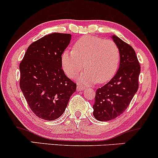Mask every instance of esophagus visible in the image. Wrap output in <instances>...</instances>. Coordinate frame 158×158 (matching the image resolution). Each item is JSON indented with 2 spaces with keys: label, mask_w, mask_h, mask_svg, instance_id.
<instances>
[{
  "label": "esophagus",
  "mask_w": 158,
  "mask_h": 158,
  "mask_svg": "<svg viewBox=\"0 0 158 158\" xmlns=\"http://www.w3.org/2000/svg\"><path fill=\"white\" fill-rule=\"evenodd\" d=\"M85 89H86L85 86L81 85V84H78V85L77 86V91H82V90H84Z\"/></svg>",
  "instance_id": "1"
}]
</instances>
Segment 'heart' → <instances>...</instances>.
Returning <instances> with one entry per match:
<instances>
[{"instance_id":"obj_1","label":"heart","mask_w":158,"mask_h":158,"mask_svg":"<svg viewBox=\"0 0 158 158\" xmlns=\"http://www.w3.org/2000/svg\"><path fill=\"white\" fill-rule=\"evenodd\" d=\"M120 57L119 47L113 40L84 36L76 41L73 50L62 52L61 60L64 72L71 78L75 77L84 66L86 69L78 78L81 82L103 84L114 77Z\"/></svg>"}]
</instances>
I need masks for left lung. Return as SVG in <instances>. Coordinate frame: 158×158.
<instances>
[{"label":"left lung","instance_id":"left-lung-1","mask_svg":"<svg viewBox=\"0 0 158 158\" xmlns=\"http://www.w3.org/2000/svg\"><path fill=\"white\" fill-rule=\"evenodd\" d=\"M111 38L119 47L120 66L113 78L96 89L93 115L100 121L113 120L124 112L139 88L140 65L135 50L118 37Z\"/></svg>","mask_w":158,"mask_h":158}]
</instances>
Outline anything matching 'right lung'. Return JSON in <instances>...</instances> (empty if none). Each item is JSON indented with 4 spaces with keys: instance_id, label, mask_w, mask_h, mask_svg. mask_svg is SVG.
<instances>
[{
    "instance_id": "right-lung-1",
    "label": "right lung",
    "mask_w": 158,
    "mask_h": 158,
    "mask_svg": "<svg viewBox=\"0 0 158 158\" xmlns=\"http://www.w3.org/2000/svg\"><path fill=\"white\" fill-rule=\"evenodd\" d=\"M70 34L45 35L27 49L19 64V86L28 106L38 118H59L65 111L77 84L62 69V52L71 41Z\"/></svg>"
}]
</instances>
